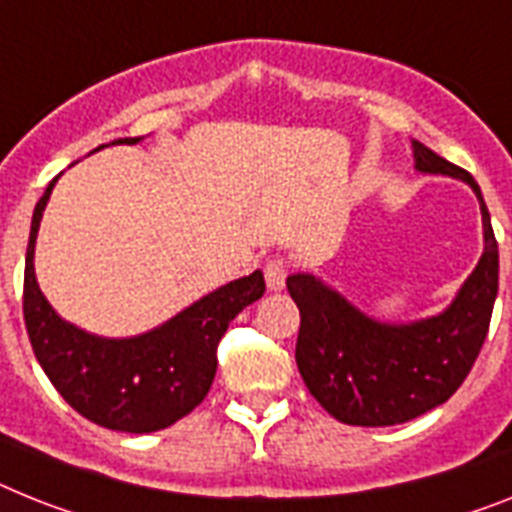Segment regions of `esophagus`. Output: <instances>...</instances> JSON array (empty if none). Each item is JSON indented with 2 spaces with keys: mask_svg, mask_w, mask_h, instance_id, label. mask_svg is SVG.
Wrapping results in <instances>:
<instances>
[{
  "mask_svg": "<svg viewBox=\"0 0 512 512\" xmlns=\"http://www.w3.org/2000/svg\"><path fill=\"white\" fill-rule=\"evenodd\" d=\"M264 277H266V287L272 290V293H280L282 287H285V277H287V266L282 259H272L269 264L264 266Z\"/></svg>",
  "mask_w": 512,
  "mask_h": 512,
  "instance_id": "1",
  "label": "esophagus"
}]
</instances>
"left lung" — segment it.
Instances as JSON below:
<instances>
[{
    "instance_id": "left-lung-1",
    "label": "left lung",
    "mask_w": 512,
    "mask_h": 512,
    "mask_svg": "<svg viewBox=\"0 0 512 512\" xmlns=\"http://www.w3.org/2000/svg\"><path fill=\"white\" fill-rule=\"evenodd\" d=\"M413 162L424 175L455 177L474 190L484 253L453 303L416 322H379L314 274L287 277L290 298L301 311L298 371L308 392L342 424H405L450 400L474 366L492 319L500 253L481 188L424 143L413 141Z\"/></svg>"
}]
</instances>
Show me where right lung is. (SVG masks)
Listing matches in <instances>:
<instances>
[{"instance_id":"add662e5","label":"right lung","mask_w":512,"mask_h":512,"mask_svg":"<svg viewBox=\"0 0 512 512\" xmlns=\"http://www.w3.org/2000/svg\"><path fill=\"white\" fill-rule=\"evenodd\" d=\"M143 138H120L133 143ZM104 149V146H99ZM96 149V151H99ZM38 198L25 251L23 316L41 369L80 416L112 432L149 434L188 416L217 374V345L230 322L264 295V274L232 280L159 327L133 337H101L65 322L36 282L33 256L46 201Z\"/></svg>"}]
</instances>
